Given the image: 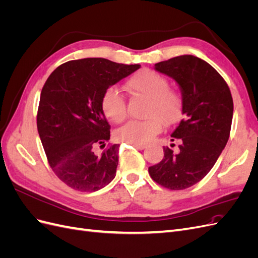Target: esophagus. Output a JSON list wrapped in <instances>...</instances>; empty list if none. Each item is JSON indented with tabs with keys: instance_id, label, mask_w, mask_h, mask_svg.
Here are the masks:
<instances>
[{
	"instance_id": "34e87169",
	"label": "esophagus",
	"mask_w": 258,
	"mask_h": 258,
	"mask_svg": "<svg viewBox=\"0 0 258 258\" xmlns=\"http://www.w3.org/2000/svg\"><path fill=\"white\" fill-rule=\"evenodd\" d=\"M132 145H134L136 148H138V150H144V148L146 147L145 145H143V144H132Z\"/></svg>"
}]
</instances>
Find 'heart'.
Instances as JSON below:
<instances>
[{"label": "heart", "mask_w": 258, "mask_h": 258, "mask_svg": "<svg viewBox=\"0 0 258 258\" xmlns=\"http://www.w3.org/2000/svg\"><path fill=\"white\" fill-rule=\"evenodd\" d=\"M126 87L135 95L147 99L145 120H130L117 131V138L131 144H146L161 131L162 121L175 122L182 112V97L175 90L169 89L165 76L151 70H142L126 83ZM102 110L115 122H120L127 115L124 98L120 91L111 87L102 97Z\"/></svg>", "instance_id": "1"}]
</instances>
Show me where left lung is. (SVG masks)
Segmentation results:
<instances>
[{"instance_id": "left-lung-1", "label": "left lung", "mask_w": 258, "mask_h": 258, "mask_svg": "<svg viewBox=\"0 0 258 258\" xmlns=\"http://www.w3.org/2000/svg\"><path fill=\"white\" fill-rule=\"evenodd\" d=\"M156 71L173 79L182 95L183 119L172 132L178 152L163 148V159L148 168L152 178L172 190L201 181L213 168L229 139L233 102L223 77L207 61L183 54L156 63ZM174 145V144H173Z\"/></svg>"}]
</instances>
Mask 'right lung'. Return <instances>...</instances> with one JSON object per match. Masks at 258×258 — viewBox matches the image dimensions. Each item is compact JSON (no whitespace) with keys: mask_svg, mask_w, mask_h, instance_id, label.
I'll list each match as a JSON object with an SVG mask.
<instances>
[{"mask_svg":"<svg viewBox=\"0 0 258 258\" xmlns=\"http://www.w3.org/2000/svg\"><path fill=\"white\" fill-rule=\"evenodd\" d=\"M141 68L103 58L72 60L49 75L41 92L37 131L49 166L73 189L96 191L110 184L119 144L96 153L111 138L102 110L105 90Z\"/></svg>","mask_w":258,"mask_h":258,"instance_id":"add662e5","label":"right lung"}]
</instances>
